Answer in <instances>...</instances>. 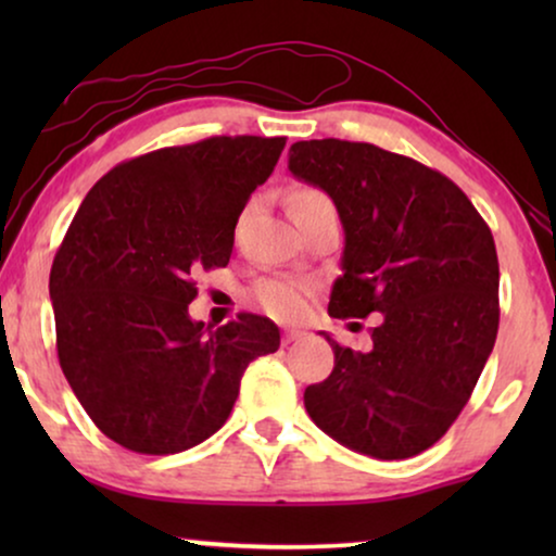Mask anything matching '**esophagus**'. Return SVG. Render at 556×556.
Segmentation results:
<instances>
[{
	"label": "esophagus",
	"instance_id": "1",
	"mask_svg": "<svg viewBox=\"0 0 556 556\" xmlns=\"http://www.w3.org/2000/svg\"><path fill=\"white\" fill-rule=\"evenodd\" d=\"M303 337V331H295V329H286L283 331V344H291V341H299Z\"/></svg>",
	"mask_w": 556,
	"mask_h": 556
}]
</instances>
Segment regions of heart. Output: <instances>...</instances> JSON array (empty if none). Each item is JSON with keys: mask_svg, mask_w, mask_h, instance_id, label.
<instances>
[{"mask_svg": "<svg viewBox=\"0 0 556 556\" xmlns=\"http://www.w3.org/2000/svg\"><path fill=\"white\" fill-rule=\"evenodd\" d=\"M318 204H331V200L311 187L293 189L291 197H288V210L291 212L318 207ZM255 299L276 318H293L306 306L308 288L299 283V280H265V283L257 286Z\"/></svg>", "mask_w": 556, "mask_h": 556, "instance_id": "b5f03b06", "label": "heart"}]
</instances>
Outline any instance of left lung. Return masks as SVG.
Masks as SVG:
<instances>
[{"label":"left lung","mask_w":556,"mask_h":556,"mask_svg":"<svg viewBox=\"0 0 556 556\" xmlns=\"http://www.w3.org/2000/svg\"><path fill=\"white\" fill-rule=\"evenodd\" d=\"M288 169L324 189L344 225L329 316L379 314L369 352L324 333L333 371L303 405L356 453L413 458L455 422L496 344L493 235L445 174L375 143L295 141Z\"/></svg>","instance_id":"1"}]
</instances>
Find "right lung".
Here are the masks:
<instances>
[{"label":"right lung","instance_id":"add662e5","mask_svg":"<svg viewBox=\"0 0 556 556\" xmlns=\"http://www.w3.org/2000/svg\"><path fill=\"white\" fill-rule=\"evenodd\" d=\"M283 147V136H212L151 151L113 166L75 212L50 270L58 359L126 451L169 455L215 435L248 364L280 346L270 318L212 329L189 303L197 270L230 263L240 212Z\"/></svg>","mask_w":556,"mask_h":556}]
</instances>
